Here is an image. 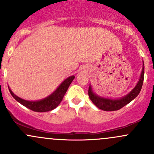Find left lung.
I'll return each instance as SVG.
<instances>
[{"label": "left lung", "instance_id": "obj_1", "mask_svg": "<svg viewBox=\"0 0 154 154\" xmlns=\"http://www.w3.org/2000/svg\"><path fill=\"white\" fill-rule=\"evenodd\" d=\"M144 74V66L143 63L140 78H139V80L138 81L136 86L133 88V89L130 92H129V94H127V95L124 96L123 97H121V98L119 99H109L100 97V96L97 95V94L93 92L92 88H91V86H90L89 88H88V92L90 100L92 101V103L97 108L103 110V111H116V110L120 109L122 107L128 104L133 99L136 98L138 96V94H139L141 89H142V85H143Z\"/></svg>", "mask_w": 154, "mask_h": 154}]
</instances>
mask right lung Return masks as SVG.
<instances>
[{"label": "right lung", "instance_id": "right-lung-1", "mask_svg": "<svg viewBox=\"0 0 154 154\" xmlns=\"http://www.w3.org/2000/svg\"><path fill=\"white\" fill-rule=\"evenodd\" d=\"M75 76L72 75L70 76L67 79L64 80L61 84L59 86L58 88L51 94V95L48 96L45 98L42 99L40 100H36V101H29V100H26L24 99L21 98V97H18L15 95L12 90L10 89L9 87V90H10V94H12V97L15 99L18 102H19L21 104L24 106L29 109L32 110L34 112H45L51 111L56 107L58 106L60 102L63 100V97H64L65 94L67 91L68 87L73 80L74 79Z\"/></svg>", "mask_w": 154, "mask_h": 154}]
</instances>
